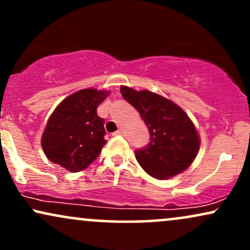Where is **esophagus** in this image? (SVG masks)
Listing matches in <instances>:
<instances>
[{
  "instance_id": "obj_1",
  "label": "esophagus",
  "mask_w": 250,
  "mask_h": 250,
  "mask_svg": "<svg viewBox=\"0 0 250 250\" xmlns=\"http://www.w3.org/2000/svg\"><path fill=\"white\" fill-rule=\"evenodd\" d=\"M123 134H125V130H123V129H119V130L115 131L113 135H120V136H121V135H123Z\"/></svg>"
}]
</instances>
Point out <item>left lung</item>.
I'll return each instance as SVG.
<instances>
[{
    "label": "left lung",
    "instance_id": "left-lung-1",
    "mask_svg": "<svg viewBox=\"0 0 250 250\" xmlns=\"http://www.w3.org/2000/svg\"><path fill=\"white\" fill-rule=\"evenodd\" d=\"M120 90L139 111L150 134L148 145L135 150L146 173L165 180L186 170L200 148L199 135L187 114L174 102L149 90L136 91L125 85Z\"/></svg>",
    "mask_w": 250,
    "mask_h": 250
}]
</instances>
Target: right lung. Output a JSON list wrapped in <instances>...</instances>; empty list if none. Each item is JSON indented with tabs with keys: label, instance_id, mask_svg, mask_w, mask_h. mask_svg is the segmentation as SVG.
Listing matches in <instances>:
<instances>
[{
	"label": "right lung",
	"instance_id": "add662e5",
	"mask_svg": "<svg viewBox=\"0 0 250 250\" xmlns=\"http://www.w3.org/2000/svg\"><path fill=\"white\" fill-rule=\"evenodd\" d=\"M109 91L83 89L57 105L42 135V148L51 162L71 173L85 169L101 153L104 140V120L97 107Z\"/></svg>",
	"mask_w": 250,
	"mask_h": 250
}]
</instances>
